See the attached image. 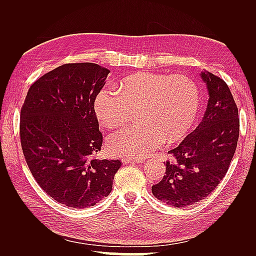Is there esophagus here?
I'll use <instances>...</instances> for the list:
<instances>
[{"label": "esophagus", "instance_id": "esophagus-1", "mask_svg": "<svg viewBox=\"0 0 256 256\" xmlns=\"http://www.w3.org/2000/svg\"><path fill=\"white\" fill-rule=\"evenodd\" d=\"M122 162L124 164H131V162H132V164H142L143 162V160H132V159H128V158H124V159H122Z\"/></svg>", "mask_w": 256, "mask_h": 256}]
</instances>
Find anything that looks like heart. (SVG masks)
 Returning a JSON list of instances; mask_svg holds the SVG:
<instances>
[{"label":"heart","mask_w":256,"mask_h":256,"mask_svg":"<svg viewBox=\"0 0 256 256\" xmlns=\"http://www.w3.org/2000/svg\"><path fill=\"white\" fill-rule=\"evenodd\" d=\"M200 90L182 74L138 72L122 80L118 88H104L95 100V111L106 128L125 124L138 109L140 124L120 129L108 138V148L122 158H146L168 140L184 138L194 124Z\"/></svg>","instance_id":"obj_1"}]
</instances>
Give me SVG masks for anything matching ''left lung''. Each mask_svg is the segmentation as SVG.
Wrapping results in <instances>:
<instances>
[{"label": "left lung", "instance_id": "obj_1", "mask_svg": "<svg viewBox=\"0 0 256 256\" xmlns=\"http://www.w3.org/2000/svg\"><path fill=\"white\" fill-rule=\"evenodd\" d=\"M208 102L198 126L168 152L166 175L152 187L154 198L186 207L207 198L226 176L239 136L238 109L228 84L212 72L200 74Z\"/></svg>", "mask_w": 256, "mask_h": 256}]
</instances>
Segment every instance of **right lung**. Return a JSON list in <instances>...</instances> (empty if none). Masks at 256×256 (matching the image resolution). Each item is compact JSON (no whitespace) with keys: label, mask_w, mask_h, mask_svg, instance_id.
I'll return each instance as SVG.
<instances>
[{"label":"right lung","mask_w":256,"mask_h":256,"mask_svg":"<svg viewBox=\"0 0 256 256\" xmlns=\"http://www.w3.org/2000/svg\"><path fill=\"white\" fill-rule=\"evenodd\" d=\"M110 70L94 63L64 64L30 88L20 115V138L30 173L54 200L94 206L112 191L120 160L95 159L102 134L95 99Z\"/></svg>","instance_id":"add662e5"}]
</instances>
